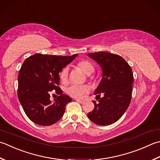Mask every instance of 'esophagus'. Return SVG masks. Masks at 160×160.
<instances>
[{
	"mask_svg": "<svg viewBox=\"0 0 160 160\" xmlns=\"http://www.w3.org/2000/svg\"><path fill=\"white\" fill-rule=\"evenodd\" d=\"M76 101L80 102V103H82V104H83V103L85 102V101H84V100H81V99H77Z\"/></svg>",
	"mask_w": 160,
	"mask_h": 160,
	"instance_id": "34e87169",
	"label": "esophagus"
}]
</instances>
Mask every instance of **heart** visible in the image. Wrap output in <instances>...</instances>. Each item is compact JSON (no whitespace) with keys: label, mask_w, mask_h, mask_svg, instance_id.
Returning <instances> with one entry per match:
<instances>
[{"label":"heart","mask_w":160,"mask_h":160,"mask_svg":"<svg viewBox=\"0 0 160 160\" xmlns=\"http://www.w3.org/2000/svg\"><path fill=\"white\" fill-rule=\"evenodd\" d=\"M78 67L87 75H91L94 71V67L90 62L87 60H83L78 64ZM68 68L67 67L64 68L59 73V78L62 82H66L68 79ZM88 87L85 85H71L68 87L67 92L68 95L73 98H82L88 92Z\"/></svg>","instance_id":"b5f03b06"}]
</instances>
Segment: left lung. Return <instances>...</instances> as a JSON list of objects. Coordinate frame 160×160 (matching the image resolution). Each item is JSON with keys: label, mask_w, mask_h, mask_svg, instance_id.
I'll return each instance as SVG.
<instances>
[{"label": "left lung", "mask_w": 160, "mask_h": 160, "mask_svg": "<svg viewBox=\"0 0 160 160\" xmlns=\"http://www.w3.org/2000/svg\"><path fill=\"white\" fill-rule=\"evenodd\" d=\"M102 68V78L94 95L98 103L89 112L88 117L99 126L115 123L123 116L129 106L133 82L132 68L121 56L108 52L88 53ZM104 95L102 98L100 94Z\"/></svg>", "instance_id": "8db88e82"}]
</instances>
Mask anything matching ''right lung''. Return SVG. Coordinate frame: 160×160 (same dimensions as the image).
<instances>
[{"mask_svg": "<svg viewBox=\"0 0 160 160\" xmlns=\"http://www.w3.org/2000/svg\"><path fill=\"white\" fill-rule=\"evenodd\" d=\"M77 55L37 53L24 61L18 76V98L27 117L34 123L51 126L64 115L66 105L72 99L58 87L59 73ZM54 90L60 96L52 103L49 92Z\"/></svg>", "mask_w": 160, "mask_h": 160, "instance_id": "1", "label": "right lung"}]
</instances>
